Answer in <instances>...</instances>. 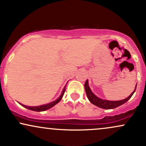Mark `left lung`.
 <instances>
[{
    "label": "left lung",
    "mask_w": 146,
    "mask_h": 146,
    "mask_svg": "<svg viewBox=\"0 0 146 146\" xmlns=\"http://www.w3.org/2000/svg\"><path fill=\"white\" fill-rule=\"evenodd\" d=\"M84 88L85 90H86V93L87 95V98H88V100L90 102V103H92L93 104H94L96 106L100 107L101 108H104V109H114V108H117V107L120 106L125 104L127 101H128L130 100V98L132 96V95L134 94V93L136 90L137 85L135 86V90L129 95L128 98H126L124 100H118V101H109V100H106L101 99L98 97H97L94 93L92 92L91 89L90 88L89 85H88V80H87L86 82L84 84Z\"/></svg>",
    "instance_id": "obj_1"
}]
</instances>
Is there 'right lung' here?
<instances>
[{
  "label": "right lung",
  "mask_w": 146,
  "mask_h": 146,
  "mask_svg": "<svg viewBox=\"0 0 146 146\" xmlns=\"http://www.w3.org/2000/svg\"><path fill=\"white\" fill-rule=\"evenodd\" d=\"M65 90H66V86L64 87L62 91L61 95H60V96L59 97V98L57 99L56 100H55V101L52 102H51V103L46 104L38 106H25L24 104H21V103H20V104H21V106H23L25 107V108H27V109H29L30 110H33V111H36V112L44 111V110L49 109V108H52V107H53L55 105L57 104L58 103H59V102H60V100H61L64 94Z\"/></svg>",
  "instance_id": "obj_1"
}]
</instances>
